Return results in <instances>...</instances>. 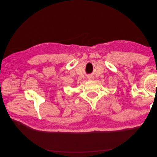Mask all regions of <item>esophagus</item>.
Listing matches in <instances>:
<instances>
[{"mask_svg": "<svg viewBox=\"0 0 157 157\" xmlns=\"http://www.w3.org/2000/svg\"><path fill=\"white\" fill-rule=\"evenodd\" d=\"M93 78H93L92 77H90H90H88V79L89 80H92Z\"/></svg>", "mask_w": 157, "mask_h": 157, "instance_id": "34e87169", "label": "esophagus"}]
</instances>
